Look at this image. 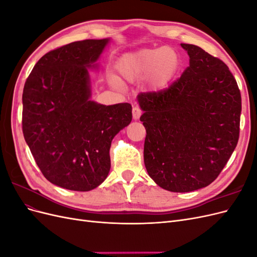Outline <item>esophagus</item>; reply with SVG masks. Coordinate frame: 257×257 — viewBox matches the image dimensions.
I'll list each match as a JSON object with an SVG mask.
<instances>
[{"instance_id": "esophagus-1", "label": "esophagus", "mask_w": 257, "mask_h": 257, "mask_svg": "<svg viewBox=\"0 0 257 257\" xmlns=\"http://www.w3.org/2000/svg\"><path fill=\"white\" fill-rule=\"evenodd\" d=\"M141 115H142L141 108H139V107H134L133 108V119L134 120H138L139 118H141Z\"/></svg>"}]
</instances>
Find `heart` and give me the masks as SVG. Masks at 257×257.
<instances>
[{
  "label": "heart",
  "instance_id": "obj_1",
  "mask_svg": "<svg viewBox=\"0 0 257 257\" xmlns=\"http://www.w3.org/2000/svg\"><path fill=\"white\" fill-rule=\"evenodd\" d=\"M180 67V56L170 47L143 48L122 54L115 63L121 79L130 83L145 80L152 91L165 89ZM109 83L121 88V81L113 75L108 76Z\"/></svg>",
  "mask_w": 257,
  "mask_h": 257
}]
</instances>
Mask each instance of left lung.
<instances>
[{
	"label": "left lung",
	"mask_w": 257,
	"mask_h": 257,
	"mask_svg": "<svg viewBox=\"0 0 257 257\" xmlns=\"http://www.w3.org/2000/svg\"><path fill=\"white\" fill-rule=\"evenodd\" d=\"M190 65L166 90L141 93L145 166L162 189L185 193L213 182L239 138L241 95L227 65L181 44Z\"/></svg>",
	"instance_id": "left-lung-1"
}]
</instances>
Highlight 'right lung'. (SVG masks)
Returning a JSON list of instances; mask_svg holds the SVG:
<instances>
[{
  "label": "right lung",
  "mask_w": 257,
  "mask_h": 257,
  "mask_svg": "<svg viewBox=\"0 0 257 257\" xmlns=\"http://www.w3.org/2000/svg\"><path fill=\"white\" fill-rule=\"evenodd\" d=\"M109 42L84 40L49 51L23 88V136L45 178L60 188L87 192L102 184L112 139L132 121L131 104L91 100L89 69L98 68Z\"/></svg>",
  "instance_id": "obj_1"
}]
</instances>
